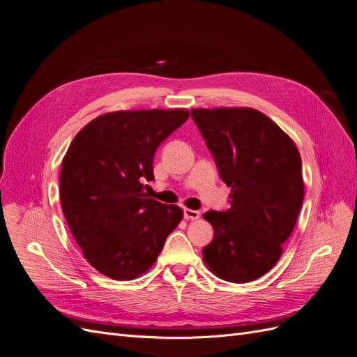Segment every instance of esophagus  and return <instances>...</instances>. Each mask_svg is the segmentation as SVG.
Here are the masks:
<instances>
[{"label":"esophagus","instance_id":"obj_1","mask_svg":"<svg viewBox=\"0 0 357 357\" xmlns=\"http://www.w3.org/2000/svg\"><path fill=\"white\" fill-rule=\"evenodd\" d=\"M185 219L186 220H197V219H199V211L185 208Z\"/></svg>","mask_w":357,"mask_h":357}]
</instances>
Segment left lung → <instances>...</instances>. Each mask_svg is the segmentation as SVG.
<instances>
[{"mask_svg": "<svg viewBox=\"0 0 357 357\" xmlns=\"http://www.w3.org/2000/svg\"><path fill=\"white\" fill-rule=\"evenodd\" d=\"M192 117L231 188V208L207 211L214 229L202 248L210 271L248 283L278 262L304 199L302 162L282 128L250 107L193 109Z\"/></svg>", "mask_w": 357, "mask_h": 357, "instance_id": "8db88e82", "label": "left lung"}]
</instances>
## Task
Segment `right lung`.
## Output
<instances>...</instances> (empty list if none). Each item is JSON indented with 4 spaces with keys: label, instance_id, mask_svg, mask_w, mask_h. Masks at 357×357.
Segmentation results:
<instances>
[{
    "label": "right lung",
    "instance_id": "add662e5",
    "mask_svg": "<svg viewBox=\"0 0 357 357\" xmlns=\"http://www.w3.org/2000/svg\"><path fill=\"white\" fill-rule=\"evenodd\" d=\"M189 112L121 110L95 117L62 159L59 197L74 240L96 271L134 280L152 266L183 219L178 205L147 198L158 146Z\"/></svg>",
    "mask_w": 357,
    "mask_h": 357
}]
</instances>
